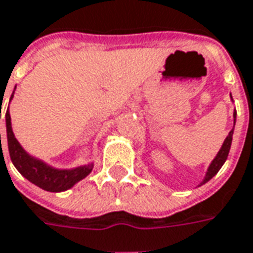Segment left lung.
<instances>
[{"mask_svg":"<svg viewBox=\"0 0 253 253\" xmlns=\"http://www.w3.org/2000/svg\"><path fill=\"white\" fill-rule=\"evenodd\" d=\"M234 124H236V112H234ZM232 139H233V129L229 132V135H227V137L225 139V141H223V146H222V148L219 150V152H218V155L215 157V159L212 161V164L210 165L209 171H207L206 178H204V181L202 182V184H204V182H207L209 180H211V178H212V177L219 171V169L222 168V165L225 164V161L227 159V155H229V151H230Z\"/></svg>","mask_w":253,"mask_h":253,"instance_id":"left-lung-1","label":"left lung"}]
</instances>
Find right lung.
<instances>
[{"mask_svg":"<svg viewBox=\"0 0 253 253\" xmlns=\"http://www.w3.org/2000/svg\"><path fill=\"white\" fill-rule=\"evenodd\" d=\"M6 135H8V150L10 159L15 165V168L27 180L31 181L39 188L49 192H62L71 187H73L78 181L83 180L85 175H88L92 170V165L82 166L73 170H57L50 168L43 162L38 159L31 158L27 154L19 141L16 140L15 135L10 126V114L6 110ZM2 151V146H1Z\"/></svg>","mask_w":253,"mask_h":253,"instance_id":"1","label":"right lung"}]
</instances>
